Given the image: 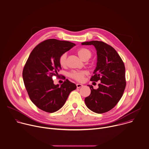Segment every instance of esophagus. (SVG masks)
Wrapping results in <instances>:
<instances>
[{
  "label": "esophagus",
  "instance_id": "34e87169",
  "mask_svg": "<svg viewBox=\"0 0 149 149\" xmlns=\"http://www.w3.org/2000/svg\"><path fill=\"white\" fill-rule=\"evenodd\" d=\"M83 86V85L82 84H77V88H81Z\"/></svg>",
  "mask_w": 149,
  "mask_h": 149
}]
</instances>
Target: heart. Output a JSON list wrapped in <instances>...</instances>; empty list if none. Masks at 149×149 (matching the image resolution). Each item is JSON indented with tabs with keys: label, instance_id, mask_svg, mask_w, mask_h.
Listing matches in <instances>:
<instances>
[{
	"label": "heart",
	"instance_id": "heart-1",
	"mask_svg": "<svg viewBox=\"0 0 149 149\" xmlns=\"http://www.w3.org/2000/svg\"><path fill=\"white\" fill-rule=\"evenodd\" d=\"M77 53L79 57L82 58V60H84L85 58H90L91 56V52L84 47L80 48L77 50ZM66 59H67V54L64 53L59 58V63L61 66H64L66 64ZM86 72L85 71H72L70 73V77L74 79L81 82L84 80V77L86 75Z\"/></svg>",
	"mask_w": 149,
	"mask_h": 149
}]
</instances>
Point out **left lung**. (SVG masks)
I'll list each match as a JSON object with an SVG mask.
<instances>
[{"mask_svg":"<svg viewBox=\"0 0 149 149\" xmlns=\"http://www.w3.org/2000/svg\"><path fill=\"white\" fill-rule=\"evenodd\" d=\"M81 44L95 47L97 65L91 81H100L97 89L89 85L91 93L85 99V104L96 113H106L116 106L123 95L126 86L124 63L117 51L103 42L92 40Z\"/></svg>","mask_w":149,"mask_h":149,"instance_id":"left-lung-1","label":"left lung"}]
</instances>
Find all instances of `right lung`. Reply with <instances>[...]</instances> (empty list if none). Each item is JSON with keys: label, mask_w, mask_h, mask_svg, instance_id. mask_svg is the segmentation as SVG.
<instances>
[{"label": "right lung", "mask_w": 149, "mask_h": 149, "mask_svg": "<svg viewBox=\"0 0 149 149\" xmlns=\"http://www.w3.org/2000/svg\"><path fill=\"white\" fill-rule=\"evenodd\" d=\"M74 46L69 41L50 39L38 44L30 53L22 78L31 100L39 109L50 113L57 111L76 89V85L67 79L60 86L54 85L52 79L61 69L60 57Z\"/></svg>", "instance_id": "obj_1"}]
</instances>
